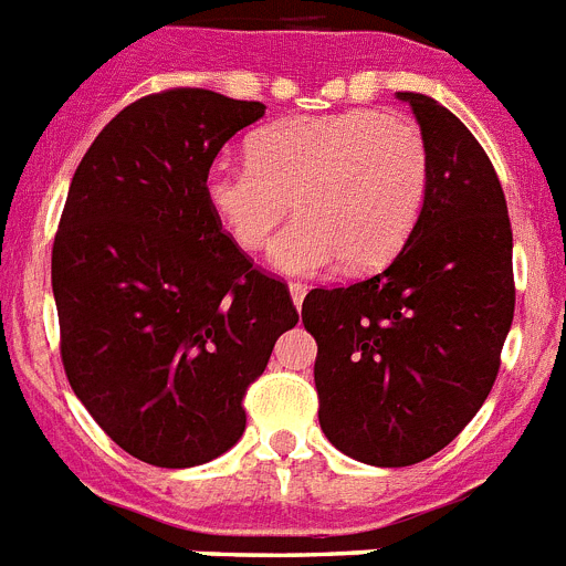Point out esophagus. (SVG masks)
<instances>
[{"label": "esophagus", "mask_w": 566, "mask_h": 566, "mask_svg": "<svg viewBox=\"0 0 566 566\" xmlns=\"http://www.w3.org/2000/svg\"><path fill=\"white\" fill-rule=\"evenodd\" d=\"M289 292H292L294 308H300V306H303V297H306L308 286H306V283H300V280H294V283H289Z\"/></svg>", "instance_id": "34e87169"}]
</instances>
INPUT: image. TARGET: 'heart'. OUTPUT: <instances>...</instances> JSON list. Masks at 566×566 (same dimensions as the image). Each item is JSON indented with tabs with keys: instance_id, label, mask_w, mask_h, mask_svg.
<instances>
[{
	"instance_id": "obj_1",
	"label": "heart",
	"mask_w": 566,
	"mask_h": 566,
	"mask_svg": "<svg viewBox=\"0 0 566 566\" xmlns=\"http://www.w3.org/2000/svg\"><path fill=\"white\" fill-rule=\"evenodd\" d=\"M203 195L247 252L266 247L294 201L300 214L272 243L280 272L317 274L345 260L374 269L417 227L428 195V147L399 113L292 115L252 135L249 161L209 164Z\"/></svg>"
}]
</instances>
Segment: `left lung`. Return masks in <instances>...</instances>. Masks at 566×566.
Listing matches in <instances>:
<instances>
[{"instance_id": "left-lung-1", "label": "left lung", "mask_w": 566, "mask_h": 566, "mask_svg": "<svg viewBox=\"0 0 566 566\" xmlns=\"http://www.w3.org/2000/svg\"><path fill=\"white\" fill-rule=\"evenodd\" d=\"M428 195L385 272L314 289L303 326L317 339L319 428L345 457L405 468L433 457L476 417L513 323V229L482 144L422 93Z\"/></svg>"}]
</instances>
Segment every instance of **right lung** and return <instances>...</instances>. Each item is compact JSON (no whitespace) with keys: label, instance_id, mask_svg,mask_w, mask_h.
I'll return each mask as SVG.
<instances>
[{"label":"right lung","instance_id":"1","mask_svg":"<svg viewBox=\"0 0 566 566\" xmlns=\"http://www.w3.org/2000/svg\"><path fill=\"white\" fill-rule=\"evenodd\" d=\"M266 113L201 87L153 93L98 133L53 240L62 363L129 457L192 468L243 437L247 388L297 326L286 283L223 232L203 175Z\"/></svg>","mask_w":566,"mask_h":566}]
</instances>
